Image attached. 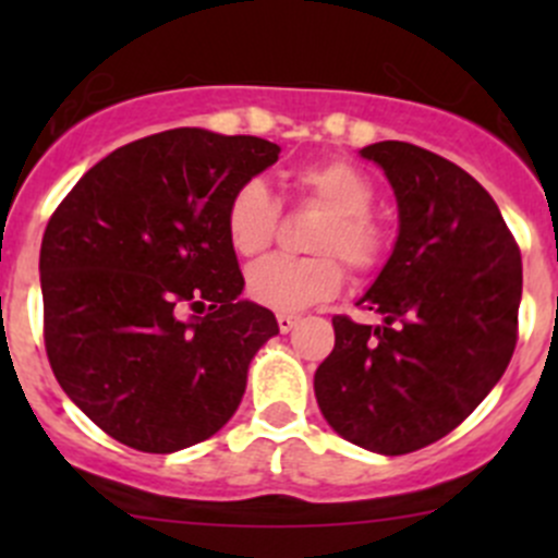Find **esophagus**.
<instances>
[{
  "instance_id": "1",
  "label": "esophagus",
  "mask_w": 558,
  "mask_h": 558,
  "mask_svg": "<svg viewBox=\"0 0 558 558\" xmlns=\"http://www.w3.org/2000/svg\"><path fill=\"white\" fill-rule=\"evenodd\" d=\"M296 324H300V318H296V315H286V313L278 315V329L283 331V335H286V331L294 329Z\"/></svg>"
}]
</instances>
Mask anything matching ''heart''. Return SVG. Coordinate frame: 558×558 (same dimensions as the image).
Instances as JSON below:
<instances>
[{
  "mask_svg": "<svg viewBox=\"0 0 558 558\" xmlns=\"http://www.w3.org/2000/svg\"><path fill=\"white\" fill-rule=\"evenodd\" d=\"M294 185L320 210L324 221L315 227L311 251L315 256H272L247 272V296L278 313H302L331 300L345 283V267L367 275L384 264L388 232L373 216L375 185L351 161L329 159L294 172ZM280 205L269 185L247 178L232 191L223 213L227 240L238 256H262L278 232Z\"/></svg>",
  "mask_w": 558,
  "mask_h": 558,
  "instance_id": "1",
  "label": "heart"
}]
</instances>
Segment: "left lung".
<instances>
[{
  "mask_svg": "<svg viewBox=\"0 0 558 558\" xmlns=\"http://www.w3.org/2000/svg\"><path fill=\"white\" fill-rule=\"evenodd\" d=\"M399 205V238L359 300L380 326L335 315L315 399L337 435L402 456L453 432L508 369L519 340L521 251L497 202L453 161L375 143Z\"/></svg>",
  "mask_w": 558,
  "mask_h": 558,
  "instance_id": "obj_1",
  "label": "left lung"
}]
</instances>
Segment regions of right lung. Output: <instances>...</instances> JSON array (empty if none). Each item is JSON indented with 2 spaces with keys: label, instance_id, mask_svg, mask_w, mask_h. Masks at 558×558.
Returning <instances> with one entry per match:
<instances>
[{
  "label": "right lung",
  "instance_id": "1",
  "mask_svg": "<svg viewBox=\"0 0 558 558\" xmlns=\"http://www.w3.org/2000/svg\"><path fill=\"white\" fill-rule=\"evenodd\" d=\"M278 154L262 137L170 129L105 156L50 216L45 351L66 397L112 440L172 453L238 410L247 364L278 320L240 300L223 213ZM183 310L197 315L183 322Z\"/></svg>",
  "mask_w": 558,
  "mask_h": 558
}]
</instances>
